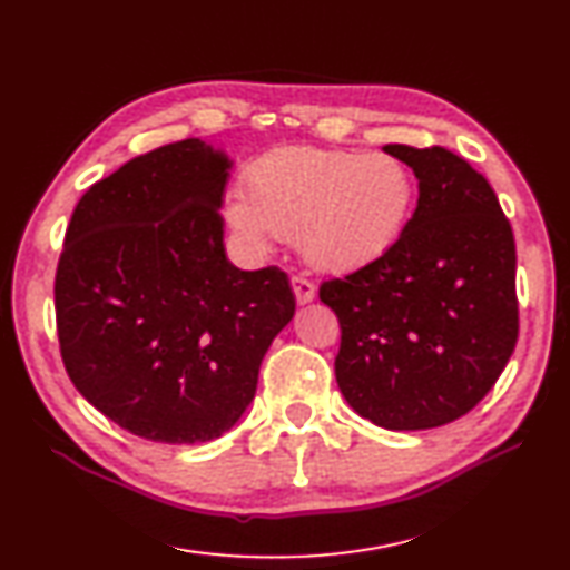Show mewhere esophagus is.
I'll return each instance as SVG.
<instances>
[{
  "label": "esophagus",
  "instance_id": "esophagus-1",
  "mask_svg": "<svg viewBox=\"0 0 570 570\" xmlns=\"http://www.w3.org/2000/svg\"><path fill=\"white\" fill-rule=\"evenodd\" d=\"M291 288H294L298 305H308L315 298V286L308 279H303V276H294V279H291Z\"/></svg>",
  "mask_w": 570,
  "mask_h": 570
}]
</instances>
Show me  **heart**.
Here are the masks:
<instances>
[{"label":"heart","mask_w":570,"mask_h":570,"mask_svg":"<svg viewBox=\"0 0 570 570\" xmlns=\"http://www.w3.org/2000/svg\"><path fill=\"white\" fill-rule=\"evenodd\" d=\"M245 189L224 199V224L247 255L272 240H298L311 267L352 274L385 259L410 228L416 185L387 154L282 146L243 175Z\"/></svg>","instance_id":"obj_1"}]
</instances>
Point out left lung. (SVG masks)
<instances>
[{
    "mask_svg": "<svg viewBox=\"0 0 570 570\" xmlns=\"http://www.w3.org/2000/svg\"><path fill=\"white\" fill-rule=\"evenodd\" d=\"M383 151L419 180L385 259L320 286L342 327L334 373L352 410L387 431L450 424L484 400L518 342L515 240L481 173L443 146Z\"/></svg>",
    "mask_w": 570,
    "mask_h": 570,
    "instance_id": "1",
    "label": "left lung"
}]
</instances>
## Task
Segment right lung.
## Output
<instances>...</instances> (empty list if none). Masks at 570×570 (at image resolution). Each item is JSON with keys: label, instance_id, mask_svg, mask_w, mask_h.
<instances>
[{"label": "right lung", "instance_id": "obj_1", "mask_svg": "<svg viewBox=\"0 0 570 570\" xmlns=\"http://www.w3.org/2000/svg\"><path fill=\"white\" fill-rule=\"evenodd\" d=\"M230 166L204 139L166 144L91 185L71 214L55 276L65 368L146 441L207 443L236 426L296 311L284 272L226 257Z\"/></svg>", "mask_w": 570, "mask_h": 570}]
</instances>
